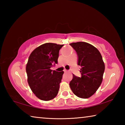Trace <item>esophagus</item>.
Instances as JSON below:
<instances>
[{
	"label": "esophagus",
	"mask_w": 125,
	"mask_h": 125,
	"mask_svg": "<svg viewBox=\"0 0 125 125\" xmlns=\"http://www.w3.org/2000/svg\"><path fill=\"white\" fill-rule=\"evenodd\" d=\"M63 71H64V72H68L67 69H64V70H63Z\"/></svg>",
	"instance_id": "obj_1"
}]
</instances>
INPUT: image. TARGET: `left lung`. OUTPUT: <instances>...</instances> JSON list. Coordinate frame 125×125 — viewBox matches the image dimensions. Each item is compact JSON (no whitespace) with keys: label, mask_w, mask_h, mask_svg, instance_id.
<instances>
[{"label":"left lung","mask_w":125,"mask_h":125,"mask_svg":"<svg viewBox=\"0 0 125 125\" xmlns=\"http://www.w3.org/2000/svg\"><path fill=\"white\" fill-rule=\"evenodd\" d=\"M77 52L78 64L82 67V77L73 74L69 86L76 96L87 99L96 92L103 81L105 64L99 50L94 46L84 42L69 44Z\"/></svg>","instance_id":"obj_1"}]
</instances>
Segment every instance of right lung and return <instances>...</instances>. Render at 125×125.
Wrapping results in <instances>:
<instances>
[{
  "label": "right lung",
  "mask_w": 125,
  "mask_h": 125,
  "mask_svg": "<svg viewBox=\"0 0 125 125\" xmlns=\"http://www.w3.org/2000/svg\"><path fill=\"white\" fill-rule=\"evenodd\" d=\"M63 45L46 43L31 52L26 71L27 82L36 96L44 101L54 99L57 95L64 72L51 69L57 63L59 51Z\"/></svg>",
  "instance_id": "obj_1"
}]
</instances>
